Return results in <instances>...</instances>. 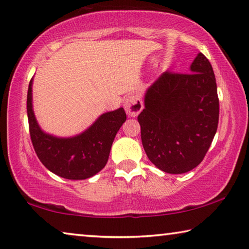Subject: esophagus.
Listing matches in <instances>:
<instances>
[{
	"label": "esophagus",
	"instance_id": "1",
	"mask_svg": "<svg viewBox=\"0 0 249 249\" xmlns=\"http://www.w3.org/2000/svg\"><path fill=\"white\" fill-rule=\"evenodd\" d=\"M124 107L126 113L128 114L129 116L135 117L141 113V110L143 109V102H142V98L139 95H131L128 96L125 100Z\"/></svg>",
	"mask_w": 249,
	"mask_h": 249
}]
</instances>
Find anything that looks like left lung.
<instances>
[{
  "mask_svg": "<svg viewBox=\"0 0 249 249\" xmlns=\"http://www.w3.org/2000/svg\"><path fill=\"white\" fill-rule=\"evenodd\" d=\"M137 117L149 160L169 174H183L204 160L214 139L219 101L214 71L198 53L191 73L164 72L145 94Z\"/></svg>",
  "mask_w": 249,
  "mask_h": 249,
  "instance_id": "8db88e82",
  "label": "left lung"
}]
</instances>
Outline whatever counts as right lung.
Segmentation results:
<instances>
[{
  "mask_svg": "<svg viewBox=\"0 0 249 249\" xmlns=\"http://www.w3.org/2000/svg\"><path fill=\"white\" fill-rule=\"evenodd\" d=\"M32 84L27 90V118L34 151L44 166L66 179H86L97 174L107 163L116 133L126 121L123 107L104 113L80 135L55 137L39 127L32 107Z\"/></svg>",
  "mask_w": 249,
  "mask_h": 249,
  "instance_id": "1",
  "label": "right lung"
}]
</instances>
